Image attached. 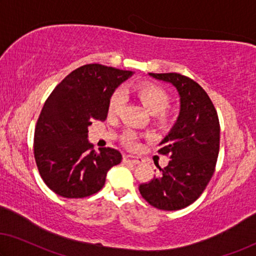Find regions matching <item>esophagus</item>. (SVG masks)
<instances>
[{
	"instance_id": "obj_1",
	"label": "esophagus",
	"mask_w": 256,
	"mask_h": 256,
	"mask_svg": "<svg viewBox=\"0 0 256 256\" xmlns=\"http://www.w3.org/2000/svg\"><path fill=\"white\" fill-rule=\"evenodd\" d=\"M123 162H125V163H132V164H139V163L142 162V158H136V156L124 155L123 156Z\"/></svg>"
}]
</instances>
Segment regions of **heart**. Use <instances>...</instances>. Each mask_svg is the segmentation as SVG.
I'll list each match as a JSON object with an SVG mask.
<instances>
[{
    "mask_svg": "<svg viewBox=\"0 0 256 256\" xmlns=\"http://www.w3.org/2000/svg\"><path fill=\"white\" fill-rule=\"evenodd\" d=\"M134 93L148 112L150 114H156V120H158V123L166 124L169 120V112L166 109L170 104V96L164 90L155 85H141L136 87ZM123 93L120 90L114 92L110 95L108 101L109 115H118L122 109V106H123ZM122 141H123L124 146L131 148V150H136V148L139 147L138 138H136V133L133 132L125 133L123 138H122Z\"/></svg>",
    "mask_w": 256,
    "mask_h": 256,
    "instance_id": "heart-1",
    "label": "heart"
}]
</instances>
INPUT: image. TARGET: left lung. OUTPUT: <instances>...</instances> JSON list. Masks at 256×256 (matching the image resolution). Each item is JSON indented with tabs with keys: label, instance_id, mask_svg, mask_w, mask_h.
<instances>
[{
	"label": "left lung",
	"instance_id": "left-lung-1",
	"mask_svg": "<svg viewBox=\"0 0 256 256\" xmlns=\"http://www.w3.org/2000/svg\"><path fill=\"white\" fill-rule=\"evenodd\" d=\"M150 76L176 87L180 112L160 144L158 152L170 156L169 164L140 184L139 190L152 207L179 210L193 204L212 177L220 152V120L210 98L193 79L174 72Z\"/></svg>",
	"mask_w": 256,
	"mask_h": 256
}]
</instances>
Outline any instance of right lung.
Returning <instances> with one entry per match:
<instances>
[{"instance_id": "add662e5", "label": "right lung", "mask_w": 256, "mask_h": 256, "mask_svg": "<svg viewBox=\"0 0 256 256\" xmlns=\"http://www.w3.org/2000/svg\"><path fill=\"white\" fill-rule=\"evenodd\" d=\"M133 74L101 64L68 74L46 100L34 131V158L44 184L58 196L86 198L104 188L109 169L122 161L114 148L93 150L88 126L106 120L116 87Z\"/></svg>"}]
</instances>
